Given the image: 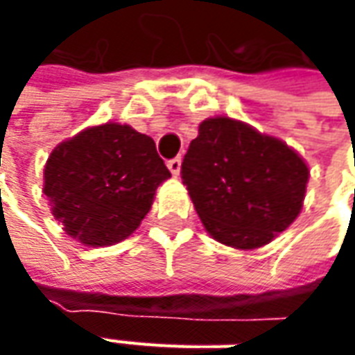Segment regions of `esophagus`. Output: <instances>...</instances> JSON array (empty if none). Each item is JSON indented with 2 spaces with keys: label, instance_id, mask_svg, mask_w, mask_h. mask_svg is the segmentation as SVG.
<instances>
[{
  "label": "esophagus",
  "instance_id": "obj_1",
  "mask_svg": "<svg viewBox=\"0 0 355 355\" xmlns=\"http://www.w3.org/2000/svg\"><path fill=\"white\" fill-rule=\"evenodd\" d=\"M168 168L173 175H180V170H182V159L180 157H171L168 159Z\"/></svg>",
  "mask_w": 355,
  "mask_h": 355
}]
</instances>
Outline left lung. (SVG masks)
Returning <instances> with one entry per match:
<instances>
[{"instance_id": "8db88e82", "label": "left lung", "mask_w": 355, "mask_h": 355, "mask_svg": "<svg viewBox=\"0 0 355 355\" xmlns=\"http://www.w3.org/2000/svg\"><path fill=\"white\" fill-rule=\"evenodd\" d=\"M182 182L213 239L257 249L298 217L308 166L277 138L231 118H207L184 156Z\"/></svg>"}]
</instances>
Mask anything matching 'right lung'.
Here are the masks:
<instances>
[{"label": "right lung", "instance_id": "obj_1", "mask_svg": "<svg viewBox=\"0 0 355 355\" xmlns=\"http://www.w3.org/2000/svg\"><path fill=\"white\" fill-rule=\"evenodd\" d=\"M150 136L108 122L59 144L45 166V196L67 235L106 247L132 235L170 178Z\"/></svg>", "mask_w": 355, "mask_h": 355}]
</instances>
